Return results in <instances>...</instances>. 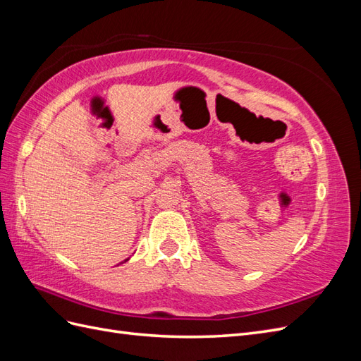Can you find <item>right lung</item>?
<instances>
[{
    "mask_svg": "<svg viewBox=\"0 0 361 361\" xmlns=\"http://www.w3.org/2000/svg\"><path fill=\"white\" fill-rule=\"evenodd\" d=\"M126 260H129V259H126Z\"/></svg>",
    "mask_w": 361,
    "mask_h": 361,
    "instance_id": "add662e5",
    "label": "right lung"
}]
</instances>
